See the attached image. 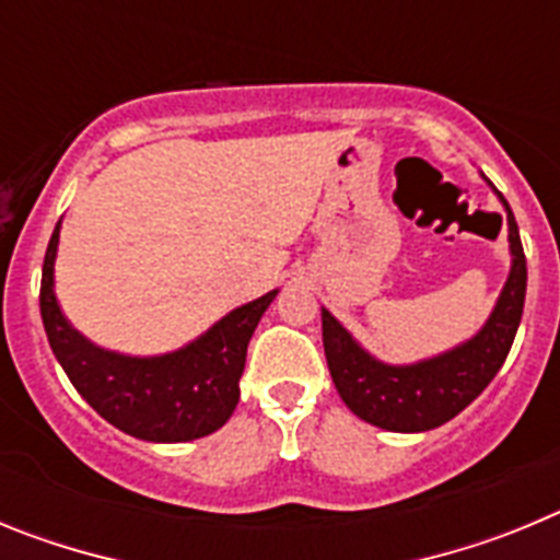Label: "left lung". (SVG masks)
<instances>
[{
  "instance_id": "left-lung-1",
  "label": "left lung",
  "mask_w": 560,
  "mask_h": 560,
  "mask_svg": "<svg viewBox=\"0 0 560 560\" xmlns=\"http://www.w3.org/2000/svg\"><path fill=\"white\" fill-rule=\"evenodd\" d=\"M493 192L508 212L511 275L504 280L491 316L471 339L459 341L457 348L443 350L432 359L387 364L361 348L353 334L328 308H323V345L330 378L355 418L387 432H429L457 418L504 364L522 323L527 260L511 205L497 187Z\"/></svg>"
}]
</instances>
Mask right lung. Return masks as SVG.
<instances>
[{"label":"right lung","instance_id":"add662e5","mask_svg":"<svg viewBox=\"0 0 560 560\" xmlns=\"http://www.w3.org/2000/svg\"><path fill=\"white\" fill-rule=\"evenodd\" d=\"M61 221L42 269V319L49 348L72 387L112 427L148 443H187L221 429L241 398L246 348L277 289L230 311L185 348L162 355H126L72 328L56 296Z\"/></svg>","mask_w":560,"mask_h":560}]
</instances>
